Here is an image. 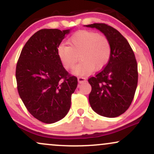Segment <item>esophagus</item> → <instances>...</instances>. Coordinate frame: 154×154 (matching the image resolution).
Here are the masks:
<instances>
[{"label":"esophagus","mask_w":154,"mask_h":154,"mask_svg":"<svg viewBox=\"0 0 154 154\" xmlns=\"http://www.w3.org/2000/svg\"><path fill=\"white\" fill-rule=\"evenodd\" d=\"M77 79H78V82L79 83H82V82H85V81H86V79L85 78V77H79L78 78H77Z\"/></svg>","instance_id":"esophagus-1"}]
</instances>
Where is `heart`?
I'll list each match as a JSON object with an SVG mask.
<instances>
[{
    "label": "heart",
    "instance_id": "1",
    "mask_svg": "<svg viewBox=\"0 0 154 154\" xmlns=\"http://www.w3.org/2000/svg\"><path fill=\"white\" fill-rule=\"evenodd\" d=\"M68 44L58 47V56L66 69L75 66L79 56L81 61L73 71L76 75H88L93 69H101L110 59L111 48L109 40L95 32H77L69 39Z\"/></svg>",
    "mask_w": 154,
    "mask_h": 154
}]
</instances>
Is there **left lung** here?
Wrapping results in <instances>:
<instances>
[{
  "instance_id": "obj_1",
  "label": "left lung",
  "mask_w": 154,
  "mask_h": 154,
  "mask_svg": "<svg viewBox=\"0 0 154 154\" xmlns=\"http://www.w3.org/2000/svg\"><path fill=\"white\" fill-rule=\"evenodd\" d=\"M101 32L109 40L111 54L109 63L88 79L92 90L89 102L95 112L113 118L130 107L137 88V64L130 44L119 31L102 23L85 25Z\"/></svg>"
}]
</instances>
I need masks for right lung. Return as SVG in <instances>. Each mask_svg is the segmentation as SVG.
I'll list each match as a JSON object with an SVG mask.
<instances>
[{
	"label": "right lung",
	"instance_id": "right-lung-1",
	"mask_svg": "<svg viewBox=\"0 0 154 154\" xmlns=\"http://www.w3.org/2000/svg\"><path fill=\"white\" fill-rule=\"evenodd\" d=\"M72 29H44L28 40L16 69L19 96L28 111L46 124L63 119L71 106L77 78L63 68L57 48Z\"/></svg>",
	"mask_w": 154,
	"mask_h": 154
}]
</instances>
